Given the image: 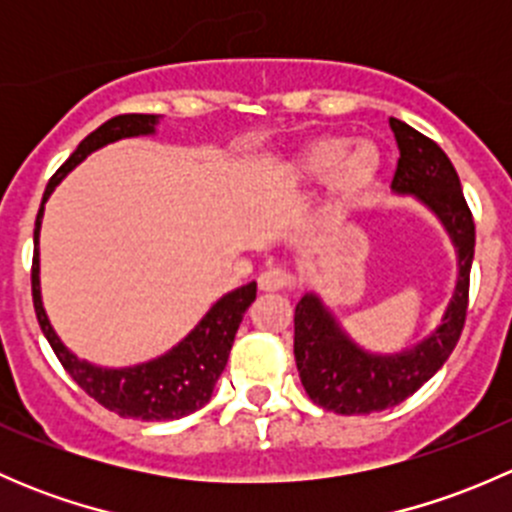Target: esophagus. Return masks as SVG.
Wrapping results in <instances>:
<instances>
[{
    "instance_id": "esophagus-1",
    "label": "esophagus",
    "mask_w": 512,
    "mask_h": 512,
    "mask_svg": "<svg viewBox=\"0 0 512 512\" xmlns=\"http://www.w3.org/2000/svg\"><path fill=\"white\" fill-rule=\"evenodd\" d=\"M257 285L262 292H280V289H289L294 285L292 275L282 267H267L260 277H257Z\"/></svg>"
}]
</instances>
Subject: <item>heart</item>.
<instances>
[{"label": "heart", "instance_id": "1", "mask_svg": "<svg viewBox=\"0 0 512 512\" xmlns=\"http://www.w3.org/2000/svg\"><path fill=\"white\" fill-rule=\"evenodd\" d=\"M381 173V151L371 138L319 136L304 143L282 165L285 183L327 180V218L339 220L354 208Z\"/></svg>", "mask_w": 512, "mask_h": 512}]
</instances>
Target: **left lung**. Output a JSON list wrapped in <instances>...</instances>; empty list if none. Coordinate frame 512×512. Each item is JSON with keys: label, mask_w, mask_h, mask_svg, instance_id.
<instances>
[{"label": "left lung", "mask_w": 512, "mask_h": 512, "mask_svg": "<svg viewBox=\"0 0 512 512\" xmlns=\"http://www.w3.org/2000/svg\"><path fill=\"white\" fill-rule=\"evenodd\" d=\"M399 146L391 190L411 195L441 220L456 247L458 277L453 297L431 334L394 354L359 347L337 322L317 292H307L294 309V359L309 399L342 416L371 414L401 404L416 394L456 349L468 309L476 225L463 198L456 168L438 143L409 123L389 118Z\"/></svg>", "instance_id": "8db88e82"}]
</instances>
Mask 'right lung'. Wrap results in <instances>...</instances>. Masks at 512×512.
Instances as JSON below:
<instances>
[{"label":"right lung","instance_id":"add662e5","mask_svg":"<svg viewBox=\"0 0 512 512\" xmlns=\"http://www.w3.org/2000/svg\"><path fill=\"white\" fill-rule=\"evenodd\" d=\"M160 116L153 113H126L116 116L98 126L94 133L79 143L69 160L61 165L49 180L41 200L39 215L34 227V265H32V297L34 312L39 319V327L44 337L49 339L51 349L59 356L61 366L71 374V379L108 411H116L123 418H141V421H173L183 418L193 411L203 409L210 401L215 389V381L223 374L227 356H230L232 342H235L237 327L245 317L247 307L255 302L257 282L232 289L223 294L213 307L205 312V317L165 354L151 361L133 366H96L91 361L79 359L51 327L46 317L44 302H41V280H39V232L41 218H44V203L54 193L56 185L81 163L98 151V148L116 143L121 138L153 136L156 133Z\"/></svg>","mask_w":512,"mask_h":512}]
</instances>
